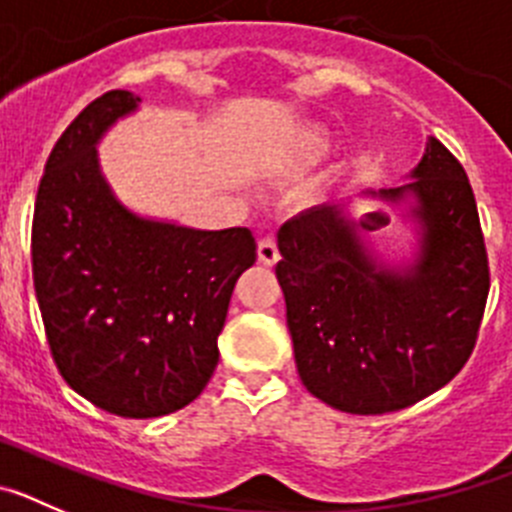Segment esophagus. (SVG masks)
<instances>
[{"mask_svg": "<svg viewBox=\"0 0 512 512\" xmlns=\"http://www.w3.org/2000/svg\"><path fill=\"white\" fill-rule=\"evenodd\" d=\"M259 261L266 266H274L279 261V246L271 235H266V238L259 241Z\"/></svg>", "mask_w": 512, "mask_h": 512, "instance_id": "obj_1", "label": "esophagus"}]
</instances>
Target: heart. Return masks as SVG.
Returning a JSON list of instances; mask_svg holds the SVG:
<instances>
[{"label": "heart", "mask_w": 512, "mask_h": 512, "mask_svg": "<svg viewBox=\"0 0 512 512\" xmlns=\"http://www.w3.org/2000/svg\"><path fill=\"white\" fill-rule=\"evenodd\" d=\"M325 151H328V135L323 130H305V133H300V138L295 143L297 161H315Z\"/></svg>", "instance_id": "heart-1"}]
</instances>
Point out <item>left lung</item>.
<instances>
[{
  "instance_id": "obj_1",
  "label": "left lung",
  "mask_w": 512,
  "mask_h": 512,
  "mask_svg": "<svg viewBox=\"0 0 512 512\" xmlns=\"http://www.w3.org/2000/svg\"><path fill=\"white\" fill-rule=\"evenodd\" d=\"M410 184L366 192L420 223L408 266H384L346 205L300 212L279 230V287L297 372L310 395L354 415L410 408L472 356L490 292L485 235L467 171L428 138ZM379 215V212H372Z\"/></svg>"
}]
</instances>
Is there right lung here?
<instances>
[{
    "instance_id": "1",
    "label": "right lung",
    "mask_w": 512,
    "mask_h": 512,
    "mask_svg": "<svg viewBox=\"0 0 512 512\" xmlns=\"http://www.w3.org/2000/svg\"><path fill=\"white\" fill-rule=\"evenodd\" d=\"M140 97L115 89L63 130L33 215V282L61 377L120 418H158L215 372L233 287L256 261L248 228L197 230L122 205L97 143Z\"/></svg>"
}]
</instances>
